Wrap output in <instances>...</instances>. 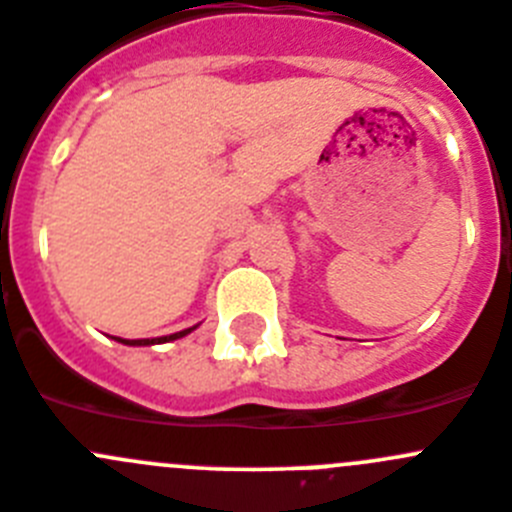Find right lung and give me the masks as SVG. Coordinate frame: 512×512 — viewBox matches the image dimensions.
<instances>
[{
    "label": "right lung",
    "instance_id": "1",
    "mask_svg": "<svg viewBox=\"0 0 512 512\" xmlns=\"http://www.w3.org/2000/svg\"><path fill=\"white\" fill-rule=\"evenodd\" d=\"M193 329H196V326H191V329H183V332L170 334V337H158V339H120V337H113V339H118L120 344H128V347H148V344H163V342H173V339L186 337V334H191Z\"/></svg>",
    "mask_w": 512,
    "mask_h": 512
}]
</instances>
